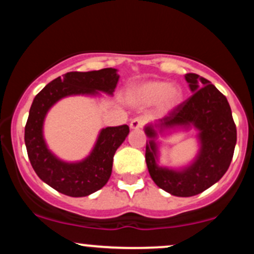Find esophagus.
<instances>
[{
    "label": "esophagus",
    "instance_id": "esophagus-1",
    "mask_svg": "<svg viewBox=\"0 0 254 254\" xmlns=\"http://www.w3.org/2000/svg\"><path fill=\"white\" fill-rule=\"evenodd\" d=\"M144 125V121H143V118H141V117H137V118H133L132 121L130 122V127L132 130H138V129H141L142 127H143Z\"/></svg>",
    "mask_w": 254,
    "mask_h": 254
}]
</instances>
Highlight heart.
Segmentation results:
<instances>
[{"label":"heart","mask_w":254,"mask_h":254,"mask_svg":"<svg viewBox=\"0 0 254 254\" xmlns=\"http://www.w3.org/2000/svg\"><path fill=\"white\" fill-rule=\"evenodd\" d=\"M182 88L165 81H145L133 84L127 89V99L130 104L147 106L155 104L157 112L165 115L170 112L182 100Z\"/></svg>","instance_id":"1"}]
</instances>
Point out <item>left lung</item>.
<instances>
[{
	"mask_svg": "<svg viewBox=\"0 0 254 254\" xmlns=\"http://www.w3.org/2000/svg\"><path fill=\"white\" fill-rule=\"evenodd\" d=\"M193 94L165 118L144 127L148 137L145 162L151 179L177 197L196 196L217 183L232 162L237 144V127L228 100L210 81L197 74H186ZM194 127L200 150L190 165L168 169L158 165L159 134L171 129Z\"/></svg>",
	"mask_w": 254,
	"mask_h": 254,
	"instance_id": "obj_1",
	"label": "left lung"
}]
</instances>
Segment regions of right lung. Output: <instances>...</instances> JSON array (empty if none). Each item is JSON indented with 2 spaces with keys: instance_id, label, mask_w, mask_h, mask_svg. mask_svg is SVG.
<instances>
[{
  "instance_id": "obj_1",
  "label": "right lung",
  "mask_w": 254,
  "mask_h": 254,
  "mask_svg": "<svg viewBox=\"0 0 254 254\" xmlns=\"http://www.w3.org/2000/svg\"><path fill=\"white\" fill-rule=\"evenodd\" d=\"M117 69L66 72L46 84L33 99L25 127V144L28 159L37 176L52 189L70 197H84L100 190L112 173L113 156L129 135L127 124L105 127L99 132L87 157L77 162L58 159L46 145L44 121L49 110L61 99L70 95H112L117 86Z\"/></svg>"
}]
</instances>
